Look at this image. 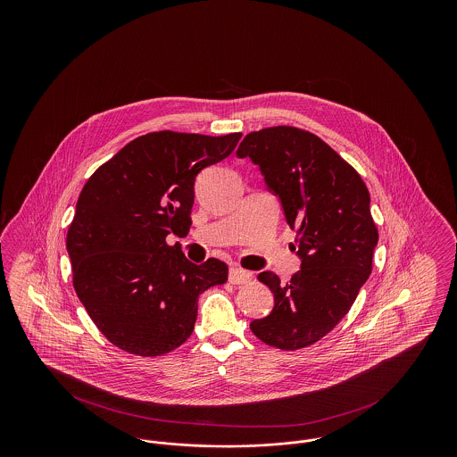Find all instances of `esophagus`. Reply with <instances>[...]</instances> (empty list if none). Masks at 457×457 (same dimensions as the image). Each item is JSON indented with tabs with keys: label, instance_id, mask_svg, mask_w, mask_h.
Wrapping results in <instances>:
<instances>
[{
	"label": "esophagus",
	"instance_id": "1",
	"mask_svg": "<svg viewBox=\"0 0 457 457\" xmlns=\"http://www.w3.org/2000/svg\"><path fill=\"white\" fill-rule=\"evenodd\" d=\"M252 281V272L243 270L239 267H231L229 269V283L231 284H246Z\"/></svg>",
	"mask_w": 457,
	"mask_h": 457
}]
</instances>
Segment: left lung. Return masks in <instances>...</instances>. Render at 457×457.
Returning <instances> with one entry per match:
<instances>
[{
	"instance_id": "8db88e82",
	"label": "left lung",
	"mask_w": 457,
	"mask_h": 457,
	"mask_svg": "<svg viewBox=\"0 0 457 457\" xmlns=\"http://www.w3.org/2000/svg\"><path fill=\"white\" fill-rule=\"evenodd\" d=\"M237 154L259 164L281 198L286 220L296 229L291 248L302 259L286 286L270 270L259 274L274 293V308L250 328L274 348L312 346L341 322L371 272L378 231L369 188L322 138L296 127L252 131Z\"/></svg>"
}]
</instances>
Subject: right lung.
Listing matches in <instances>:
<instances>
[{"label": "right lung", "instance_id": "1", "mask_svg": "<svg viewBox=\"0 0 457 457\" xmlns=\"http://www.w3.org/2000/svg\"><path fill=\"white\" fill-rule=\"evenodd\" d=\"M241 133L153 131L137 137L84 185L68 228L73 287L111 345L161 356L194 332L198 296L228 265H196L166 237L192 226L196 174L235 151Z\"/></svg>", "mask_w": 457, "mask_h": 457}]
</instances>
